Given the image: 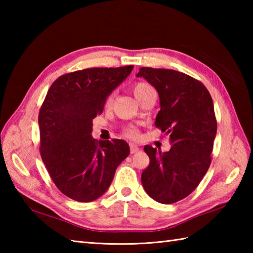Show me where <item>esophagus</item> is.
Returning a JSON list of instances; mask_svg holds the SVG:
<instances>
[{"mask_svg": "<svg viewBox=\"0 0 253 253\" xmlns=\"http://www.w3.org/2000/svg\"><path fill=\"white\" fill-rule=\"evenodd\" d=\"M139 151V147L137 146V144H133V143H131L130 144V153H137Z\"/></svg>", "mask_w": 253, "mask_h": 253, "instance_id": "esophagus-1", "label": "esophagus"}]
</instances>
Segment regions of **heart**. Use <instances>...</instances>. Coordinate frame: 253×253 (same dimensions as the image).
<instances>
[{"label": "heart", "instance_id": "1", "mask_svg": "<svg viewBox=\"0 0 253 253\" xmlns=\"http://www.w3.org/2000/svg\"><path fill=\"white\" fill-rule=\"evenodd\" d=\"M151 89H152V88L150 87V85H149L148 84H146V83H138V84H135V87H133V93H135L136 98L139 99L141 95H143L144 93H146L147 91L151 90ZM112 101H113V96L110 95L109 98L106 99L105 106H110V105L112 104ZM133 133H135V131H132V130L128 131V135H129V136H132Z\"/></svg>", "mask_w": 253, "mask_h": 253}]
</instances>
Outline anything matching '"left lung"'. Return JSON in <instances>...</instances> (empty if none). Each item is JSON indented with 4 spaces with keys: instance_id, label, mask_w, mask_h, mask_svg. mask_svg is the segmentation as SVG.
<instances>
[{
    "instance_id": "obj_1",
    "label": "left lung",
    "mask_w": 253,
    "mask_h": 253,
    "mask_svg": "<svg viewBox=\"0 0 253 253\" xmlns=\"http://www.w3.org/2000/svg\"><path fill=\"white\" fill-rule=\"evenodd\" d=\"M137 77L157 89L161 110L154 125L171 146L168 152L144 146L150 164L142 186L155 201L170 204L189 196L211 164L217 129L213 101L200 82L174 69L142 67Z\"/></svg>"
}]
</instances>
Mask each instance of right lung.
Wrapping results in <instances>:
<instances>
[{"label": "right lung", "mask_w": 253, "mask_h": 253, "mask_svg": "<svg viewBox=\"0 0 253 253\" xmlns=\"http://www.w3.org/2000/svg\"><path fill=\"white\" fill-rule=\"evenodd\" d=\"M133 66L88 68L65 74L47 91L39 113L40 152L56 187L79 202L109 189L115 170L130 153L121 139L96 141L92 120Z\"/></svg>", "instance_id": "right-lung-1"}]
</instances>
